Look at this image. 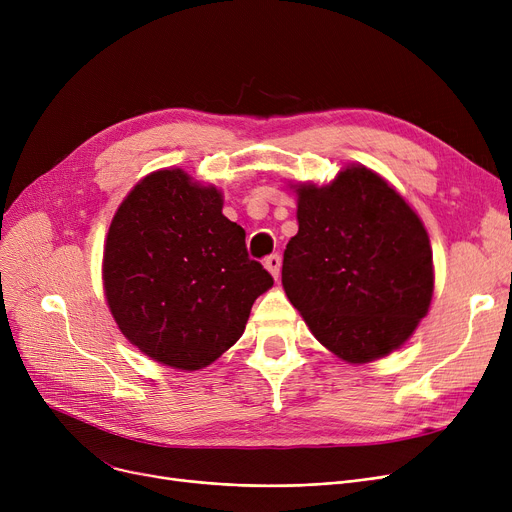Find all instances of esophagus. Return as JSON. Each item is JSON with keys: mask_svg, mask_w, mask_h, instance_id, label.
Masks as SVG:
<instances>
[{"mask_svg": "<svg viewBox=\"0 0 512 512\" xmlns=\"http://www.w3.org/2000/svg\"><path fill=\"white\" fill-rule=\"evenodd\" d=\"M280 267H282V261H280V257L278 255H270L265 259V270L272 274V278H276L278 280V276H280Z\"/></svg>", "mask_w": 512, "mask_h": 512, "instance_id": "obj_1", "label": "esophagus"}]
</instances>
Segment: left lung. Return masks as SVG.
<instances>
[{
	"label": "left lung",
	"instance_id": "1",
	"mask_svg": "<svg viewBox=\"0 0 512 512\" xmlns=\"http://www.w3.org/2000/svg\"><path fill=\"white\" fill-rule=\"evenodd\" d=\"M297 193L299 232L284 251L282 286L311 334L363 365L405 344L434 294V257L417 211L361 164Z\"/></svg>",
	"mask_w": 512,
	"mask_h": 512
}]
</instances>
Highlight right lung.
Here are the masks:
<instances>
[{
    "label": "right lung",
    "instance_id": "add662e5",
    "mask_svg": "<svg viewBox=\"0 0 512 512\" xmlns=\"http://www.w3.org/2000/svg\"><path fill=\"white\" fill-rule=\"evenodd\" d=\"M222 207L220 188L164 168L132 186L107 230V307L126 340L161 365H211L245 332L255 299L274 286Z\"/></svg>",
    "mask_w": 512,
    "mask_h": 512
}]
</instances>
